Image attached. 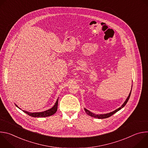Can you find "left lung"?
<instances>
[{"instance_id":"8db88e82","label":"left lung","mask_w":148,"mask_h":148,"mask_svg":"<svg viewBox=\"0 0 148 148\" xmlns=\"http://www.w3.org/2000/svg\"><path fill=\"white\" fill-rule=\"evenodd\" d=\"M131 91H132V88H131V92L128 95V97H127V98H126V99L125 100V101L123 102V103L121 105V107L118 108V109L115 110V111H112V112H111L110 113H107V114H95L94 113H92L91 112V111H90L89 110H87L86 108H84V110H85L86 114L88 115H90V116H92V117H94V118H98V119H104V118H107L110 116H111V115H112L113 114H114L115 113H116V112H118V111H119L120 110H121L122 108H123L125 105L126 104V103H127V102L128 101L129 99H130V97L131 96Z\"/></svg>"}]
</instances>
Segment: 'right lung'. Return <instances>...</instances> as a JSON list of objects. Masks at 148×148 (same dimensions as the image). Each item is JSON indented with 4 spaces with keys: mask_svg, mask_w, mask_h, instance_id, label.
I'll use <instances>...</instances> for the list:
<instances>
[{
    "mask_svg": "<svg viewBox=\"0 0 148 148\" xmlns=\"http://www.w3.org/2000/svg\"><path fill=\"white\" fill-rule=\"evenodd\" d=\"M58 99H57L55 104L54 106L49 109V110H47L45 111H43V112H28V111H25V110H23V111L28 114L29 115L32 116V117H47V116H51L53 115V114H54L57 111V107H58ZM16 106L19 108L20 110H21L17 105L16 104H15Z\"/></svg>",
    "mask_w": 148,
    "mask_h": 148,
    "instance_id": "add662e5",
    "label": "right lung"
}]
</instances>
